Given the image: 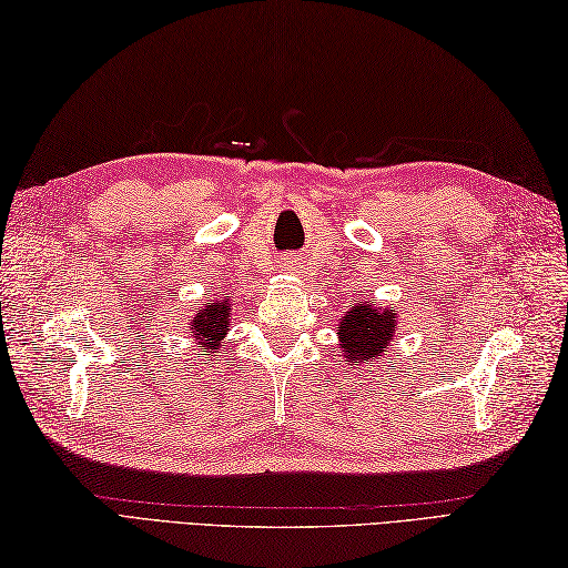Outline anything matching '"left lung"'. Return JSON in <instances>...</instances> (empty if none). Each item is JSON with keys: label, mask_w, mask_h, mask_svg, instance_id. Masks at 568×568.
<instances>
[{"label": "left lung", "mask_w": 568, "mask_h": 568, "mask_svg": "<svg viewBox=\"0 0 568 568\" xmlns=\"http://www.w3.org/2000/svg\"><path fill=\"white\" fill-rule=\"evenodd\" d=\"M397 332V310L378 307L371 300L354 303L346 315L336 324V339H339V354L348 361V366H361L366 361L385 356Z\"/></svg>", "instance_id": "obj_1"}]
</instances>
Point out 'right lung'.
Wrapping results in <instances>:
<instances>
[{
  "label": "right lung",
  "mask_w": 568,
  "mask_h": 568,
  "mask_svg": "<svg viewBox=\"0 0 568 568\" xmlns=\"http://www.w3.org/2000/svg\"><path fill=\"white\" fill-rule=\"evenodd\" d=\"M229 317H232V300H207L195 315L190 320L192 339H195L202 348H207L204 356L216 354V348L222 346L224 336L229 334Z\"/></svg>",
  "instance_id": "obj_1"
}]
</instances>
